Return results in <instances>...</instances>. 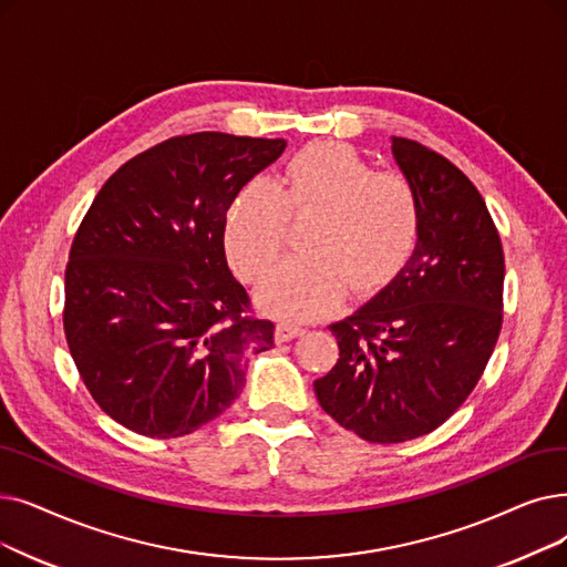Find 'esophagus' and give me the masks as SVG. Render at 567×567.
Masks as SVG:
<instances>
[{
    "instance_id": "obj_1",
    "label": "esophagus",
    "mask_w": 567,
    "mask_h": 567,
    "mask_svg": "<svg viewBox=\"0 0 567 567\" xmlns=\"http://www.w3.org/2000/svg\"><path fill=\"white\" fill-rule=\"evenodd\" d=\"M303 333H306V329H303L301 324L280 322V324L276 327V340H278V342H287V340L299 338V336H303Z\"/></svg>"
}]
</instances>
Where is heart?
Instances as JSON below:
<instances>
[{"mask_svg": "<svg viewBox=\"0 0 567 567\" xmlns=\"http://www.w3.org/2000/svg\"><path fill=\"white\" fill-rule=\"evenodd\" d=\"M310 207L306 256L281 265L259 289L264 310L308 319L333 310L350 287L371 297L410 261L422 231V202L399 171H375L348 143H312L280 181H252L227 210L225 248L238 278L259 282L286 241L288 215Z\"/></svg>", "mask_w": 567, "mask_h": 567, "instance_id": "b5f03b06", "label": "heart"}]
</instances>
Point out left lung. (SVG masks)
I'll use <instances>...</instances> for the list:
<instances>
[{
    "mask_svg": "<svg viewBox=\"0 0 567 567\" xmlns=\"http://www.w3.org/2000/svg\"><path fill=\"white\" fill-rule=\"evenodd\" d=\"M422 202L410 261L378 297L331 324L340 359L315 380L327 414L368 442L435 431L471 396L503 324L505 257L477 187L431 147L391 138Z\"/></svg>",
    "mask_w": 567,
    "mask_h": 567,
    "instance_id": "1",
    "label": "left lung"
}]
</instances>
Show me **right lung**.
Masks as SVG:
<instances>
[{
  "mask_svg": "<svg viewBox=\"0 0 567 567\" xmlns=\"http://www.w3.org/2000/svg\"><path fill=\"white\" fill-rule=\"evenodd\" d=\"M287 141L199 132L122 164L73 236L64 336L111 420L181 437L243 391L245 357L274 348L225 255L227 210Z\"/></svg>",
  "mask_w": 567,
  "mask_h": 567,
  "instance_id": "add662e5",
  "label": "right lung"
}]
</instances>
